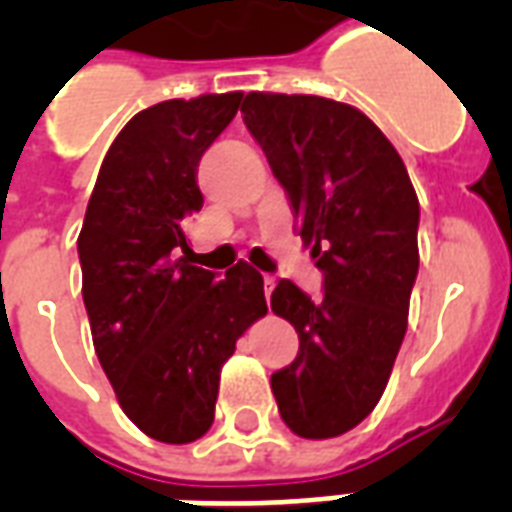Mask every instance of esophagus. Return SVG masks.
<instances>
[{
  "mask_svg": "<svg viewBox=\"0 0 512 512\" xmlns=\"http://www.w3.org/2000/svg\"><path fill=\"white\" fill-rule=\"evenodd\" d=\"M273 284H276V279H273V276H263L265 295H271V292H273Z\"/></svg>",
  "mask_w": 512,
  "mask_h": 512,
  "instance_id": "esophagus-1",
  "label": "esophagus"
}]
</instances>
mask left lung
Returning <instances> with one entry per match:
<instances>
[{"instance_id": "obj_1", "label": "left lung", "mask_w": 512, "mask_h": 512, "mask_svg": "<svg viewBox=\"0 0 512 512\" xmlns=\"http://www.w3.org/2000/svg\"><path fill=\"white\" fill-rule=\"evenodd\" d=\"M241 114L324 273L319 297L287 279L273 289L271 311L300 337L273 396L297 436H342L377 406L404 342L420 201L396 148L348 103L249 92Z\"/></svg>"}]
</instances>
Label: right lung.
I'll list each match as a JSON object with an SVG mask.
<instances>
[{
	"mask_svg": "<svg viewBox=\"0 0 512 512\" xmlns=\"http://www.w3.org/2000/svg\"><path fill=\"white\" fill-rule=\"evenodd\" d=\"M241 92L164 100L108 148L82 233V297L95 353L119 406L146 436L191 444L215 420L220 369L268 313L244 260L217 281L188 263V220L204 204L196 172L231 124Z\"/></svg>",
	"mask_w": 512,
	"mask_h": 512,
	"instance_id": "add662e5",
	"label": "right lung"
}]
</instances>
